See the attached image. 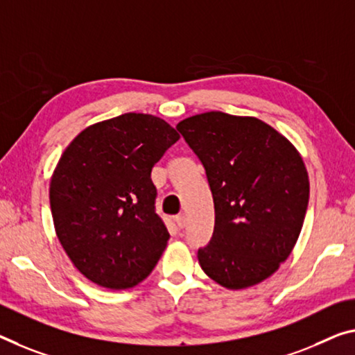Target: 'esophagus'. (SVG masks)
<instances>
[{
    "mask_svg": "<svg viewBox=\"0 0 355 355\" xmlns=\"http://www.w3.org/2000/svg\"><path fill=\"white\" fill-rule=\"evenodd\" d=\"M174 220H176L179 228H184L185 225H187V219H185L184 214H178L176 217H174Z\"/></svg>",
    "mask_w": 355,
    "mask_h": 355,
    "instance_id": "esophagus-1",
    "label": "esophagus"
}]
</instances>
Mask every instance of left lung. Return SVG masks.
Here are the masks:
<instances>
[{
	"label": "left lung",
	"mask_w": 355,
	"mask_h": 355,
	"mask_svg": "<svg viewBox=\"0 0 355 355\" xmlns=\"http://www.w3.org/2000/svg\"><path fill=\"white\" fill-rule=\"evenodd\" d=\"M203 165L216 223L198 261L227 288L255 286L286 261L302 232L309 179L302 157L255 117L211 111L179 122Z\"/></svg>",
	"instance_id": "left-lung-1"
}]
</instances>
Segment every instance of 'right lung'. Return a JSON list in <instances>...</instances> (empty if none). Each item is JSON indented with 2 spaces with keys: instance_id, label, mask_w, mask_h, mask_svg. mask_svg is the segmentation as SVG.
Returning a JSON list of instances; mask_svg holds the SVG:
<instances>
[{
  "instance_id": "obj_1",
  "label": "right lung",
  "mask_w": 355,
  "mask_h": 355,
  "mask_svg": "<svg viewBox=\"0 0 355 355\" xmlns=\"http://www.w3.org/2000/svg\"><path fill=\"white\" fill-rule=\"evenodd\" d=\"M179 139L165 121L122 114L76 136L53 171L57 236L76 268L106 288L146 279L170 233L155 212L152 168Z\"/></svg>"
}]
</instances>
